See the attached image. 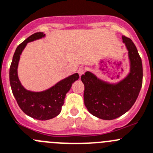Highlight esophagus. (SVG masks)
Instances as JSON below:
<instances>
[{
  "mask_svg": "<svg viewBox=\"0 0 153 153\" xmlns=\"http://www.w3.org/2000/svg\"><path fill=\"white\" fill-rule=\"evenodd\" d=\"M85 69L83 68V67H80L78 70V73L79 74L80 76H82V75L85 73Z\"/></svg>",
  "mask_w": 153,
  "mask_h": 153,
  "instance_id": "1",
  "label": "esophagus"
}]
</instances>
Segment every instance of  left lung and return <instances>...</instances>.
I'll list each match as a JSON object with an SVG mask.
<instances>
[{
	"label": "left lung",
	"mask_w": 153,
	"mask_h": 153,
	"mask_svg": "<svg viewBox=\"0 0 153 153\" xmlns=\"http://www.w3.org/2000/svg\"><path fill=\"white\" fill-rule=\"evenodd\" d=\"M128 50L130 71L127 76L117 84L99 79L90 71L81 77L85 85L84 100L92 115L103 120H114L124 114L136 102L143 84V65L133 41L123 36Z\"/></svg>",
	"instance_id": "obj_1"
}]
</instances>
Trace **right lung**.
Listing matches in <instances>:
<instances>
[{
    "label": "right lung",
    "instance_id": "right-lung-1",
    "mask_svg": "<svg viewBox=\"0 0 153 153\" xmlns=\"http://www.w3.org/2000/svg\"><path fill=\"white\" fill-rule=\"evenodd\" d=\"M44 36L43 33H36L20 43L16 49L10 68V83L19 107L27 115L39 120L52 119L59 114L67 92L70 90L71 85L79 78V75L75 73L48 90L40 92L27 91L22 86L17 75L20 55L28 42Z\"/></svg>",
    "mask_w": 153,
    "mask_h": 153
}]
</instances>
